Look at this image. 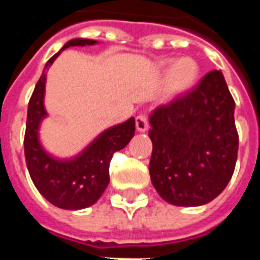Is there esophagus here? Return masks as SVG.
Masks as SVG:
<instances>
[{
    "label": "esophagus",
    "mask_w": 260,
    "mask_h": 260,
    "mask_svg": "<svg viewBox=\"0 0 260 260\" xmlns=\"http://www.w3.org/2000/svg\"><path fill=\"white\" fill-rule=\"evenodd\" d=\"M135 125H136V129L139 131V132H145L149 128V122H147V118L145 114H139L138 117L135 118Z\"/></svg>",
    "instance_id": "obj_1"
}]
</instances>
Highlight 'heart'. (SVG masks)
Segmentation results:
<instances>
[{
    "label": "heart",
    "instance_id": "heart-1",
    "mask_svg": "<svg viewBox=\"0 0 260 260\" xmlns=\"http://www.w3.org/2000/svg\"><path fill=\"white\" fill-rule=\"evenodd\" d=\"M158 69L167 74V87L171 93H182L188 90L195 83L199 75V65L195 59L189 57L163 59L158 64Z\"/></svg>",
    "mask_w": 260,
    "mask_h": 260
}]
</instances>
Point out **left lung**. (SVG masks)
<instances>
[{
	"label": "left lung",
	"mask_w": 260,
	"mask_h": 260,
	"mask_svg": "<svg viewBox=\"0 0 260 260\" xmlns=\"http://www.w3.org/2000/svg\"><path fill=\"white\" fill-rule=\"evenodd\" d=\"M234 110L221 71H212L191 91L150 113L149 173L161 199L202 206L224 191L238 153Z\"/></svg>",
	"instance_id": "8db88e82"
}]
</instances>
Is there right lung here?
<instances>
[{
  "mask_svg": "<svg viewBox=\"0 0 260 260\" xmlns=\"http://www.w3.org/2000/svg\"><path fill=\"white\" fill-rule=\"evenodd\" d=\"M99 44L90 39H72L48 59L27 106L25 134L26 166L33 184L50 203L65 210H80L94 205L110 182L108 166L113 153L124 149L135 135V118L100 132L72 157H57L40 141V126L48 114L44 106L47 71L62 50Z\"/></svg>",
  "mask_w": 260,
  "mask_h": 260,
  "instance_id": "right-lung-1",
  "label": "right lung"
}]
</instances>
